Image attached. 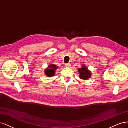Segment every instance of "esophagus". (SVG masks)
<instances>
[{
	"instance_id": "34e87169",
	"label": "esophagus",
	"mask_w": 128,
	"mask_h": 128,
	"mask_svg": "<svg viewBox=\"0 0 128 128\" xmlns=\"http://www.w3.org/2000/svg\"><path fill=\"white\" fill-rule=\"evenodd\" d=\"M65 66L66 67H70V66H71V64H70V63H68V64H65Z\"/></svg>"
}]
</instances>
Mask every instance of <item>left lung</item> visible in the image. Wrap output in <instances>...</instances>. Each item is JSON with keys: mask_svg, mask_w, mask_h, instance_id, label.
<instances>
[{"mask_svg": "<svg viewBox=\"0 0 128 128\" xmlns=\"http://www.w3.org/2000/svg\"><path fill=\"white\" fill-rule=\"evenodd\" d=\"M78 73H79L80 79L86 80L89 79L92 76L91 71L88 70V68L84 64L81 66V68L78 69Z\"/></svg>", "mask_w": 128, "mask_h": 128, "instance_id": "left-lung-1", "label": "left lung"}]
</instances>
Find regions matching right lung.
Listing matches in <instances>:
<instances>
[{"mask_svg": "<svg viewBox=\"0 0 128 128\" xmlns=\"http://www.w3.org/2000/svg\"><path fill=\"white\" fill-rule=\"evenodd\" d=\"M58 68V66H57L55 64H49L47 68L44 70V74L48 77L54 76L55 74V71Z\"/></svg>", "mask_w": 128, "mask_h": 128, "instance_id": "1", "label": "right lung"}]
</instances>
